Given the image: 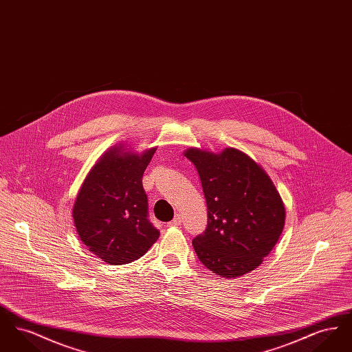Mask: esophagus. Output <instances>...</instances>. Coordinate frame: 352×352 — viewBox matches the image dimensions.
Returning <instances> with one entry per match:
<instances>
[{"instance_id": "1", "label": "esophagus", "mask_w": 352, "mask_h": 352, "mask_svg": "<svg viewBox=\"0 0 352 352\" xmlns=\"http://www.w3.org/2000/svg\"><path fill=\"white\" fill-rule=\"evenodd\" d=\"M181 223H182V218L179 215H175L171 221H168V227H177V226H181Z\"/></svg>"}]
</instances>
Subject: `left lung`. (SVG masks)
<instances>
[{"label": "left lung", "instance_id": "1", "mask_svg": "<svg viewBox=\"0 0 352 352\" xmlns=\"http://www.w3.org/2000/svg\"><path fill=\"white\" fill-rule=\"evenodd\" d=\"M201 178L207 227L192 247L206 268L226 278L257 268L283 232L285 207L268 174L245 153H184Z\"/></svg>", "mask_w": 352, "mask_h": 352}]
</instances>
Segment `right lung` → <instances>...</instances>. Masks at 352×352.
Segmentation results:
<instances>
[{
	"label": "right lung",
	"instance_id": "1",
	"mask_svg": "<svg viewBox=\"0 0 352 352\" xmlns=\"http://www.w3.org/2000/svg\"><path fill=\"white\" fill-rule=\"evenodd\" d=\"M101 157L84 181L74 206V223L87 248L108 264H128L145 254L160 236L149 220L144 171L155 149Z\"/></svg>",
	"mask_w": 352,
	"mask_h": 352
}]
</instances>
